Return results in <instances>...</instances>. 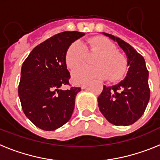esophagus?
<instances>
[{
	"mask_svg": "<svg viewBox=\"0 0 160 160\" xmlns=\"http://www.w3.org/2000/svg\"><path fill=\"white\" fill-rule=\"evenodd\" d=\"M87 87H88V83H85V84L82 85V86H81V88H82V89H86Z\"/></svg>",
	"mask_w": 160,
	"mask_h": 160,
	"instance_id": "obj_1",
	"label": "esophagus"
}]
</instances>
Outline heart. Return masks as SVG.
<instances>
[{"label":"heart","mask_w":160,"mask_h":160,"mask_svg":"<svg viewBox=\"0 0 160 160\" xmlns=\"http://www.w3.org/2000/svg\"><path fill=\"white\" fill-rule=\"evenodd\" d=\"M89 51L98 53L94 58L95 65H83L72 72V78L77 83H84L94 78H106L116 81L122 78L128 70V62L123 55L118 53L116 46L104 37H93L88 41ZM87 51L80 41L70 45L65 55V60L70 69L77 67L86 60Z\"/></svg>","instance_id":"1"}]
</instances>
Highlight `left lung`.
<instances>
[{"instance_id": "1", "label": "left lung", "mask_w": 160, "mask_h": 160, "mask_svg": "<svg viewBox=\"0 0 160 160\" xmlns=\"http://www.w3.org/2000/svg\"><path fill=\"white\" fill-rule=\"evenodd\" d=\"M116 42L128 57L129 66L125 78L118 84L103 86L98 98V107L108 122L116 126H129L143 114L150 99L148 70L142 55L131 45L109 33L102 32Z\"/></svg>"}]
</instances>
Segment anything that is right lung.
<instances>
[{
    "instance_id": "right-lung-1",
    "label": "right lung",
    "mask_w": 160,
    "mask_h": 160,
    "mask_svg": "<svg viewBox=\"0 0 160 160\" xmlns=\"http://www.w3.org/2000/svg\"><path fill=\"white\" fill-rule=\"evenodd\" d=\"M84 35L58 33L37 46L22 64L18 95L25 116L40 129L54 131L71 118L81 88L61 89L70 85L65 55L70 44Z\"/></svg>"
}]
</instances>
